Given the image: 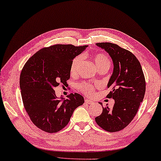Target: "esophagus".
I'll return each instance as SVG.
<instances>
[{"label":"esophagus","mask_w":161,"mask_h":161,"mask_svg":"<svg viewBox=\"0 0 161 161\" xmlns=\"http://www.w3.org/2000/svg\"><path fill=\"white\" fill-rule=\"evenodd\" d=\"M85 103H88V104H92V103H93V101L90 100V99H86L85 100Z\"/></svg>","instance_id":"34e87169"}]
</instances>
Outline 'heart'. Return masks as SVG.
I'll list each match as a JSON object with an SVG mask.
<instances>
[{
    "instance_id": "heart-1",
    "label": "heart",
    "mask_w": 161,
    "mask_h": 161,
    "mask_svg": "<svg viewBox=\"0 0 161 161\" xmlns=\"http://www.w3.org/2000/svg\"><path fill=\"white\" fill-rule=\"evenodd\" d=\"M83 60V55H78L74 59L70 66V73L72 75H76L78 73L79 68H80L81 62ZM93 60L96 64V68L100 69L101 68H109L111 65V61L109 58L105 55L102 54H98L96 55L93 58ZM95 86L91 83H83L79 85V88L83 93L87 96H91L93 94V90Z\"/></svg>"
}]
</instances>
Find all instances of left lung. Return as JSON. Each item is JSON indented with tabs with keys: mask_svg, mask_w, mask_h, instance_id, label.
<instances>
[{
	"mask_svg": "<svg viewBox=\"0 0 161 161\" xmlns=\"http://www.w3.org/2000/svg\"><path fill=\"white\" fill-rule=\"evenodd\" d=\"M96 44L104 49L113 62V73L107 84L112 90L107 97L114 100V105L112 108H103L95 120L107 132H118L131 122L142 102L145 93L144 74L140 62L130 51L113 43Z\"/></svg>",
	"mask_w": 161,
	"mask_h": 161,
	"instance_id": "left-lung-1",
	"label": "left lung"
}]
</instances>
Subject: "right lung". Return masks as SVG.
Returning a JSON list of instances; mask_svg holds the SVG:
<instances>
[{
  "label": "right lung",
  "instance_id": "obj_1",
  "mask_svg": "<svg viewBox=\"0 0 161 161\" xmlns=\"http://www.w3.org/2000/svg\"><path fill=\"white\" fill-rule=\"evenodd\" d=\"M88 45L55 44L39 50L24 65L20 75V88L24 108L39 129L55 133L68 125L74 110L84 103L77 93L65 99L58 97L55 88L65 85L70 76L73 59Z\"/></svg>",
  "mask_w": 161,
  "mask_h": 161
}]
</instances>
